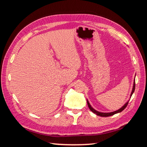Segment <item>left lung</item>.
I'll return each instance as SVG.
<instances>
[{
	"label": "left lung",
	"instance_id": "8db88e82",
	"mask_svg": "<svg viewBox=\"0 0 147 147\" xmlns=\"http://www.w3.org/2000/svg\"><path fill=\"white\" fill-rule=\"evenodd\" d=\"M135 79H134V84H133V87H132V92H131V94H130V98H131L132 95L133 93H134V90H135ZM129 100L127 101L126 103H125L124 104V105H123L121 108L119 109L118 110H117L116 111H114V112H111V113H101V112H99L98 111L96 110H95V109L92 107V106L90 105V104L89 103V101H88V100L87 99V105H88V107H89V108L90 111H91L93 113H94L96 114L97 116H101V117H108V116H113L114 115V114H117V113H121V111H123L124 110V109L126 108V107L128 105V103H129Z\"/></svg>",
	"mask_w": 147,
	"mask_h": 147
}]
</instances>
